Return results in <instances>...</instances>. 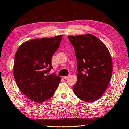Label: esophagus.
Returning <instances> with one entry per match:
<instances>
[{
  "mask_svg": "<svg viewBox=\"0 0 129 129\" xmlns=\"http://www.w3.org/2000/svg\"><path fill=\"white\" fill-rule=\"evenodd\" d=\"M70 76V75H69V76H63V77L64 79H67L69 78V77Z\"/></svg>",
  "mask_w": 129,
  "mask_h": 129,
  "instance_id": "34e87169",
  "label": "esophagus"
}]
</instances>
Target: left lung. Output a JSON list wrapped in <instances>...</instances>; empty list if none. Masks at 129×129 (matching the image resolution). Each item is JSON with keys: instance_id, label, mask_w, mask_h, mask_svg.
<instances>
[{"instance_id": "8db88e82", "label": "left lung", "mask_w": 129, "mask_h": 129, "mask_svg": "<svg viewBox=\"0 0 129 129\" xmlns=\"http://www.w3.org/2000/svg\"><path fill=\"white\" fill-rule=\"evenodd\" d=\"M77 59V81L74 94L81 100L92 102L103 95L112 74V60L104 44L92 34L68 36Z\"/></svg>"}]
</instances>
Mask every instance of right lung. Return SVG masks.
<instances>
[{"mask_svg":"<svg viewBox=\"0 0 129 129\" xmlns=\"http://www.w3.org/2000/svg\"><path fill=\"white\" fill-rule=\"evenodd\" d=\"M62 36L29 40L17 50L14 79L22 93L35 102L42 103L51 98L61 80L54 73L49 72L52 69L53 55L59 48Z\"/></svg>","mask_w":129,"mask_h":129,"instance_id":"right-lung-1","label":"right lung"}]
</instances>
